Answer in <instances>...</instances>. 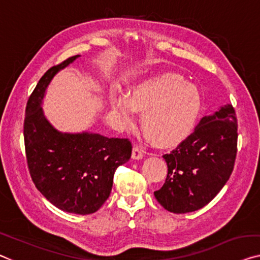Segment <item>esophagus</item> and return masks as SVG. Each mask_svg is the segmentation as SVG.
Returning <instances> with one entry per match:
<instances>
[{"label":"esophagus","instance_id":"34e87169","mask_svg":"<svg viewBox=\"0 0 260 260\" xmlns=\"http://www.w3.org/2000/svg\"><path fill=\"white\" fill-rule=\"evenodd\" d=\"M132 157H133L134 160H141L143 157V152L139 148L138 146L133 147V150H132Z\"/></svg>","mask_w":260,"mask_h":260}]
</instances>
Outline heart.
Masks as SVG:
<instances>
[{"instance_id":"obj_1","label":"heart","mask_w":260,"mask_h":260,"mask_svg":"<svg viewBox=\"0 0 260 260\" xmlns=\"http://www.w3.org/2000/svg\"><path fill=\"white\" fill-rule=\"evenodd\" d=\"M111 110L120 121L131 123L134 110L142 112L141 128L154 145L177 146L195 128L202 111L199 88L174 73L139 81L125 94L110 98Z\"/></svg>"}]
</instances>
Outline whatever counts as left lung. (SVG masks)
<instances>
[{"label":"left lung","mask_w":260,"mask_h":260,"mask_svg":"<svg viewBox=\"0 0 260 260\" xmlns=\"http://www.w3.org/2000/svg\"><path fill=\"white\" fill-rule=\"evenodd\" d=\"M237 138V118L231 104L201 119L185 140L164 155L168 174L162 188L154 191L157 202L174 214L207 205L234 170Z\"/></svg>","instance_id":"left-lung-1"}]
</instances>
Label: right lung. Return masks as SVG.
I'll return each mask as SVG.
<instances>
[{"label": "right lung", "instance_id": "1", "mask_svg": "<svg viewBox=\"0 0 260 260\" xmlns=\"http://www.w3.org/2000/svg\"><path fill=\"white\" fill-rule=\"evenodd\" d=\"M78 57L49 69L38 81L25 108L24 145L31 180L42 195L60 210L88 215L106 202L115 169L131 158L132 143L88 132L61 133L44 117L46 87Z\"/></svg>", "mask_w": 260, "mask_h": 260}]
</instances>
